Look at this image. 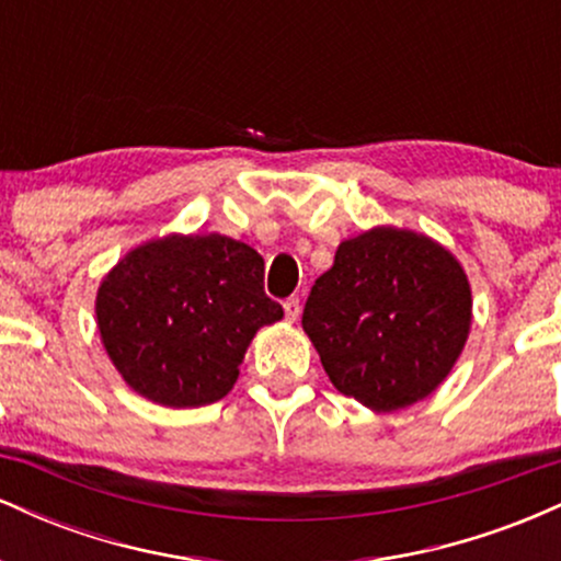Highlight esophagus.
I'll return each mask as SVG.
<instances>
[{
    "label": "esophagus",
    "mask_w": 561,
    "mask_h": 561,
    "mask_svg": "<svg viewBox=\"0 0 561 561\" xmlns=\"http://www.w3.org/2000/svg\"><path fill=\"white\" fill-rule=\"evenodd\" d=\"M282 306H285L287 321H295L300 317V298H287L285 302H282Z\"/></svg>",
    "instance_id": "1"
}]
</instances>
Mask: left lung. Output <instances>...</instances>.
<instances>
[{
  "mask_svg": "<svg viewBox=\"0 0 561 561\" xmlns=\"http://www.w3.org/2000/svg\"><path fill=\"white\" fill-rule=\"evenodd\" d=\"M469 321L472 298L454 255L398 229L340 244L302 308L334 388L377 411L430 396L459 358Z\"/></svg>",
  "mask_w": 561,
  "mask_h": 561,
  "instance_id": "obj_1",
  "label": "left lung"
}]
</instances>
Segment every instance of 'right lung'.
<instances>
[{
	"label": "right lung",
	"instance_id": "add662e5",
	"mask_svg": "<svg viewBox=\"0 0 561 561\" xmlns=\"http://www.w3.org/2000/svg\"><path fill=\"white\" fill-rule=\"evenodd\" d=\"M282 319L263 259L221 234L165 237L131 250L96 293L115 369L150 401L195 409L234 385L250 340Z\"/></svg>",
	"mask_w": 561,
	"mask_h": 561
}]
</instances>
